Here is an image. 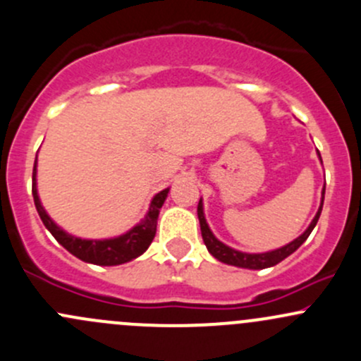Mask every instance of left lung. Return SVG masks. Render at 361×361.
<instances>
[{
    "mask_svg": "<svg viewBox=\"0 0 361 361\" xmlns=\"http://www.w3.org/2000/svg\"><path fill=\"white\" fill-rule=\"evenodd\" d=\"M319 160H322V155H319ZM323 199H325V188H323V197H322V204H319L318 213H316V216L312 218L311 225L305 228L304 234L298 235L295 241L288 243L286 246H281V248L272 250V251H265V253H243V251H238V250L231 248V246L224 245L221 241H218V239L214 238L213 232H211L206 218H204V207H202V199H201V201H199V206H197V216H199V224H201L204 245H206L207 251H209V253L213 255L216 260L224 262V264H227V265H235V267H243V269H253V271H260V269L272 267V265L279 264V262L285 260L286 257H290L295 250L300 248L302 243L309 238V234L312 232V228H314L316 224H318L319 214H322Z\"/></svg>",
    "mask_w": 361,
    "mask_h": 361,
    "instance_id": "left-lung-1",
    "label": "left lung"
}]
</instances>
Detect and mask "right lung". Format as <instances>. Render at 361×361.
Segmentation results:
<instances>
[{
	"instance_id": "right-lung-1",
	"label": "right lung",
	"mask_w": 361,
	"mask_h": 361,
	"mask_svg": "<svg viewBox=\"0 0 361 361\" xmlns=\"http://www.w3.org/2000/svg\"><path fill=\"white\" fill-rule=\"evenodd\" d=\"M169 188L159 192L154 199H152L148 213L145 220L134 225L129 232L118 235V238L111 239H80L75 235L68 234L66 231L59 227L52 218L47 214L45 207L42 206V201L38 197V188H36V159L35 167H32V197H35V206L38 211L39 218H42L43 225L50 231V234L57 239L59 245H63L69 253L75 255L76 258L89 264L96 265H120L126 262L134 260L140 255H143L152 245L155 238V231H157V218L159 211L166 201Z\"/></svg>"
}]
</instances>
